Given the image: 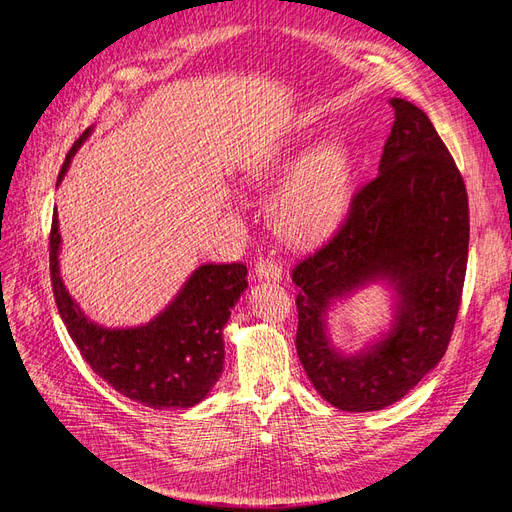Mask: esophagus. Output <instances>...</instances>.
<instances>
[{"label": "esophagus", "mask_w": 512, "mask_h": 512, "mask_svg": "<svg viewBox=\"0 0 512 512\" xmlns=\"http://www.w3.org/2000/svg\"><path fill=\"white\" fill-rule=\"evenodd\" d=\"M254 273H256V277H260V280H267V282H280L282 280V267L271 258H260L256 262Z\"/></svg>", "instance_id": "esophagus-1"}]
</instances>
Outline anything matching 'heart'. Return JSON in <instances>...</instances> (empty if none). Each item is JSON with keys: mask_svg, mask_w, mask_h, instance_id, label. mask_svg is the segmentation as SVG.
I'll list each match as a JSON object with an SVG mask.
<instances>
[{"mask_svg": "<svg viewBox=\"0 0 512 512\" xmlns=\"http://www.w3.org/2000/svg\"><path fill=\"white\" fill-rule=\"evenodd\" d=\"M305 153L303 145H292L267 164L258 179L286 175ZM350 192V166L337 145L314 149L292 170L275 192L271 220L280 235L292 243H312L342 218Z\"/></svg>", "mask_w": 512, "mask_h": 512, "instance_id": "obj_1", "label": "heart"}]
</instances>
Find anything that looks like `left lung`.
I'll use <instances>...</instances> for the list:
<instances>
[{
    "label": "left lung",
    "instance_id": "1",
    "mask_svg": "<svg viewBox=\"0 0 512 512\" xmlns=\"http://www.w3.org/2000/svg\"><path fill=\"white\" fill-rule=\"evenodd\" d=\"M395 121L378 177L354 194L335 235L292 271L297 354L331 406L371 412L395 404L440 363L451 342L468 267L466 183L429 117L389 100ZM396 292L392 329L361 353L339 351L328 309L367 283Z\"/></svg>",
    "mask_w": 512,
    "mask_h": 512
}]
</instances>
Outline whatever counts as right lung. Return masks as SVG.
I'll use <instances>...</instances> for the list:
<instances>
[{
    "mask_svg": "<svg viewBox=\"0 0 512 512\" xmlns=\"http://www.w3.org/2000/svg\"><path fill=\"white\" fill-rule=\"evenodd\" d=\"M91 128L68 151L57 183ZM51 282L59 316L83 359L117 393L149 408H192L203 401L224 369V327L247 288V267L200 265L164 312L141 327L108 329L85 316L59 275V220L53 213Z\"/></svg>",
    "mask_w": 512,
    "mask_h": 512,
    "instance_id": "right-lung-1",
    "label": "right lung"
}]
</instances>
